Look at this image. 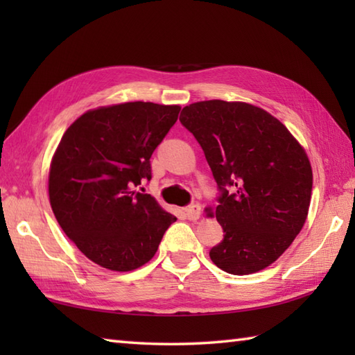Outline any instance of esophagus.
<instances>
[{
  "mask_svg": "<svg viewBox=\"0 0 355 355\" xmlns=\"http://www.w3.org/2000/svg\"><path fill=\"white\" fill-rule=\"evenodd\" d=\"M184 212H186L187 220L195 221V220H198L200 215H201V207L198 205H192L189 207H186Z\"/></svg>",
  "mask_w": 355,
  "mask_h": 355,
  "instance_id": "34e87169",
  "label": "esophagus"
}]
</instances>
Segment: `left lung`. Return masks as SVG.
Wrapping results in <instances>:
<instances>
[{"instance_id":"left-lung-1","label":"left lung","mask_w":355,"mask_h":355,"mask_svg":"<svg viewBox=\"0 0 355 355\" xmlns=\"http://www.w3.org/2000/svg\"><path fill=\"white\" fill-rule=\"evenodd\" d=\"M180 122L198 140L221 189L209 216H216L224 239L210 259L238 276L271 266L308 216L313 169L304 146L275 116L245 102H195Z\"/></svg>"}]
</instances>
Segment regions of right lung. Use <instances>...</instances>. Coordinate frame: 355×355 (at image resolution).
<instances>
[{
    "label": "right lung",
    "mask_w": 355,
    "mask_h": 355,
    "mask_svg": "<svg viewBox=\"0 0 355 355\" xmlns=\"http://www.w3.org/2000/svg\"><path fill=\"white\" fill-rule=\"evenodd\" d=\"M180 110L140 101L88 110L59 141L49 172L50 206L65 235L97 266H145L177 221L134 187L150 178L149 158Z\"/></svg>",
    "instance_id": "1"
}]
</instances>
